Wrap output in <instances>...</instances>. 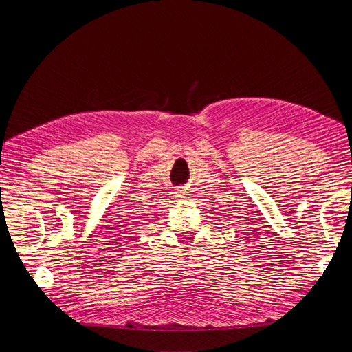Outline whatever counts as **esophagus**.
Instances as JSON below:
<instances>
[{
  "instance_id": "esophagus-1",
  "label": "esophagus",
  "mask_w": 352,
  "mask_h": 352,
  "mask_svg": "<svg viewBox=\"0 0 352 352\" xmlns=\"http://www.w3.org/2000/svg\"><path fill=\"white\" fill-rule=\"evenodd\" d=\"M176 198H177V199H180V201H184V199H188V194H185V192H177Z\"/></svg>"
}]
</instances>
